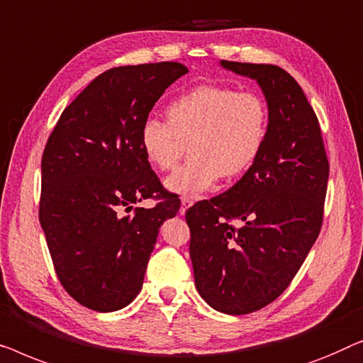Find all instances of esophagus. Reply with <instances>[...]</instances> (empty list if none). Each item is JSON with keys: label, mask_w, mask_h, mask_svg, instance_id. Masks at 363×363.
I'll return each mask as SVG.
<instances>
[{"label": "esophagus", "mask_w": 363, "mask_h": 363, "mask_svg": "<svg viewBox=\"0 0 363 363\" xmlns=\"http://www.w3.org/2000/svg\"><path fill=\"white\" fill-rule=\"evenodd\" d=\"M192 203H194V201H192L191 197H182L181 199V206H182L181 207V216H184V213H186V211L192 206Z\"/></svg>", "instance_id": "1"}]
</instances>
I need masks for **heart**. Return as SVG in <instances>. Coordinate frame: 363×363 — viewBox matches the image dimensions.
Returning <instances> with one entry per match:
<instances>
[{"label": "heart", "instance_id": "heart-1", "mask_svg": "<svg viewBox=\"0 0 363 363\" xmlns=\"http://www.w3.org/2000/svg\"><path fill=\"white\" fill-rule=\"evenodd\" d=\"M167 121L145 120L140 145L147 162L169 171L191 150V157L166 179L179 196L211 191L223 176H242L253 166L268 136V105L255 91L199 85L167 105Z\"/></svg>", "mask_w": 363, "mask_h": 363}]
</instances>
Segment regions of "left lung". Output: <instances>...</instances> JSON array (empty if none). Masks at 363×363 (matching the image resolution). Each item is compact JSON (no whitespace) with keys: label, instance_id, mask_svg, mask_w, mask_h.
<instances>
[{"label":"left lung","instance_id":"left-lung-1","mask_svg":"<svg viewBox=\"0 0 363 363\" xmlns=\"http://www.w3.org/2000/svg\"><path fill=\"white\" fill-rule=\"evenodd\" d=\"M258 82L269 126L258 160L225 194L186 212L199 294L220 313L250 314L293 281L323 225L329 161L298 82L278 65L220 60Z\"/></svg>","mask_w":363,"mask_h":363}]
</instances>
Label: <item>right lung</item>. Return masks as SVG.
Returning <instances> with one entry per match:
<instances>
[{
    "mask_svg": "<svg viewBox=\"0 0 363 363\" xmlns=\"http://www.w3.org/2000/svg\"><path fill=\"white\" fill-rule=\"evenodd\" d=\"M187 72L179 62L106 70L50 133L39 222L60 284L85 308L111 313L136 298L160 227L179 211V199L151 169L140 131L167 86ZM150 196L160 197L155 208H132Z\"/></svg>",
    "mask_w": 363,
    "mask_h": 363,
    "instance_id": "obj_1",
    "label": "right lung"
}]
</instances>
